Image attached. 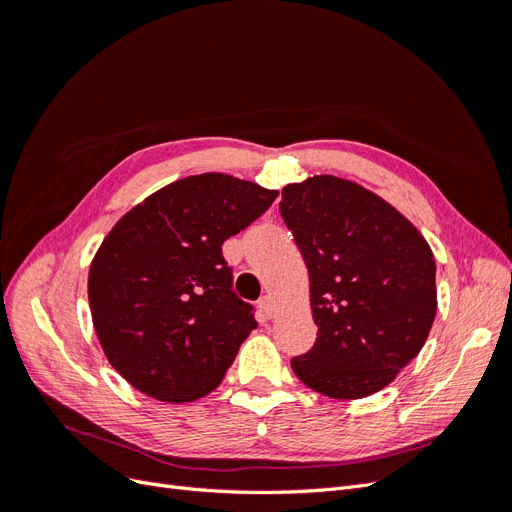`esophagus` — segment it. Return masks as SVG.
<instances>
[{"mask_svg": "<svg viewBox=\"0 0 512 512\" xmlns=\"http://www.w3.org/2000/svg\"><path fill=\"white\" fill-rule=\"evenodd\" d=\"M258 309H260V314L265 316V318H271V316H273V312H275V305H273V299L269 297V294H265V297H260V301H258Z\"/></svg>", "mask_w": 512, "mask_h": 512, "instance_id": "obj_1", "label": "esophagus"}]
</instances>
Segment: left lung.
I'll return each instance as SVG.
<instances>
[{
	"label": "left lung",
	"mask_w": 512,
	"mask_h": 512,
	"mask_svg": "<svg viewBox=\"0 0 512 512\" xmlns=\"http://www.w3.org/2000/svg\"><path fill=\"white\" fill-rule=\"evenodd\" d=\"M280 213L309 271L316 344L297 378L333 399L378 393L421 352L436 318V260L404 215L331 175L282 190Z\"/></svg>",
	"instance_id": "left-lung-1"
}]
</instances>
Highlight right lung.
Segmentation results:
<instances>
[{
  "label": "right lung",
  "instance_id": "obj_1",
  "mask_svg": "<svg viewBox=\"0 0 512 512\" xmlns=\"http://www.w3.org/2000/svg\"><path fill=\"white\" fill-rule=\"evenodd\" d=\"M275 190L224 173L185 177L115 224L89 269V307L108 363L168 404L205 397L258 327L222 256Z\"/></svg>",
  "mask_w": 512,
  "mask_h": 512
}]
</instances>
